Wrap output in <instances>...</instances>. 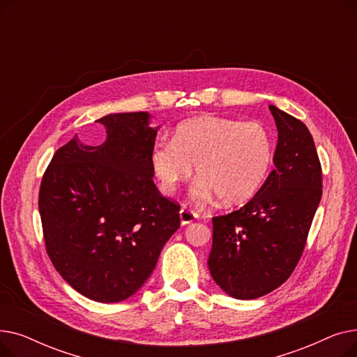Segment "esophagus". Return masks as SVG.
<instances>
[{"label":"esophagus","instance_id":"esophagus-1","mask_svg":"<svg viewBox=\"0 0 357 357\" xmlns=\"http://www.w3.org/2000/svg\"><path fill=\"white\" fill-rule=\"evenodd\" d=\"M179 218H181V224H182V226H186V224H190V222L195 221V220L198 218V214L183 207V208H181V211H179Z\"/></svg>","mask_w":357,"mask_h":357}]
</instances>
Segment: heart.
<instances>
[{
	"label": "heart",
	"mask_w": 357,
	"mask_h": 357,
	"mask_svg": "<svg viewBox=\"0 0 357 357\" xmlns=\"http://www.w3.org/2000/svg\"><path fill=\"white\" fill-rule=\"evenodd\" d=\"M272 159L273 142L264 124L221 117L185 120L171 142H156L149 153L162 194H175L195 166L199 179L194 197L204 202L220 198L226 205L252 199L264 185Z\"/></svg>",
	"instance_id": "heart-1"
}]
</instances>
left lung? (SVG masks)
<instances>
[{
	"label": "left lung",
	"mask_w": 357,
	"mask_h": 357,
	"mask_svg": "<svg viewBox=\"0 0 357 357\" xmlns=\"http://www.w3.org/2000/svg\"><path fill=\"white\" fill-rule=\"evenodd\" d=\"M269 109L278 130L275 169L246 205L213 218L210 273L236 299L264 296L291 276L323 194L310 130L278 107Z\"/></svg>",
	"instance_id": "1"
}]
</instances>
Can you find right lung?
Here are the masks:
<instances>
[{"label":"right lung","mask_w":357,"mask_h":357,"mask_svg":"<svg viewBox=\"0 0 357 357\" xmlns=\"http://www.w3.org/2000/svg\"><path fill=\"white\" fill-rule=\"evenodd\" d=\"M152 116L114 112L97 120L107 139L75 135L56 150L42 179L39 211L53 266L84 296L120 303L152 275L179 229V205L162 197L149 163L160 127Z\"/></svg>","instance_id":"add662e5"}]
</instances>
